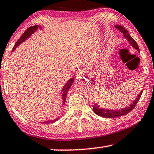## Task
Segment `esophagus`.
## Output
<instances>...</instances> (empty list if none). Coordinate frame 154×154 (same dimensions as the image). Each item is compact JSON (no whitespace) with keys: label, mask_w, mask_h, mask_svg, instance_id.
Returning a JSON list of instances; mask_svg holds the SVG:
<instances>
[{"label":"esophagus","mask_w":154,"mask_h":154,"mask_svg":"<svg viewBox=\"0 0 154 154\" xmlns=\"http://www.w3.org/2000/svg\"><path fill=\"white\" fill-rule=\"evenodd\" d=\"M76 78H77V80H79L81 82L87 80V78L85 77V76L84 75L82 71H79L78 72H77V74H76Z\"/></svg>","instance_id":"34e87169"}]
</instances>
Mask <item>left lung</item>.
I'll list each match as a JSON object with an SVG mask.
<instances>
[{
	"instance_id": "obj_1",
	"label": "left lung",
	"mask_w": 154,
	"mask_h": 154,
	"mask_svg": "<svg viewBox=\"0 0 154 154\" xmlns=\"http://www.w3.org/2000/svg\"><path fill=\"white\" fill-rule=\"evenodd\" d=\"M115 28H117L119 30L121 31V32L123 33L124 38L127 40V41L129 42V43L133 47L134 49L137 50L138 52H140L137 43L136 42L135 40L131 38V35H130L129 33V32H128V30H126V28H124L123 26H122V25H115ZM91 80L92 82V83L95 85V80L94 79V78H91ZM142 92H143V90L141 91V92L138 94L137 98H136L135 100H134L133 102L129 105V106H126V107L124 108L119 109H104V108L100 107L99 105L94 104V106H93V111H94L95 114H97L98 116H102V117H104V118H116L121 116L126 115V114H127L128 113H129L134 107H135L136 105L137 104V102H139L140 98H141Z\"/></svg>"
}]
</instances>
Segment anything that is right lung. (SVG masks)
Segmentation results:
<instances>
[{
  "label": "right lung",
  "instance_id": "obj_1",
  "mask_svg": "<svg viewBox=\"0 0 154 154\" xmlns=\"http://www.w3.org/2000/svg\"><path fill=\"white\" fill-rule=\"evenodd\" d=\"M42 28H42V27H41V26H40V25H35V26L30 27V28H28L26 30V31H25V32H24V33L22 35V36L20 37V39H19V40L16 42V43H15L14 47H13V49L12 50V52L14 51V50L16 49L17 47L20 45L22 43V42H25L26 40H28V39L30 38V37L35 32L38 31V29H40V30H42ZM74 79H75L74 78L69 79V80L67 81V82L65 84V85H64L63 88L62 89V97H63V106H65L66 97H67V92H68V91H69V88H70V87H72V84L74 82ZM60 118V116H58V117L54 118V119L45 121V122H42V123H43V124L53 123V122H56V121L59 120Z\"/></svg>",
  "mask_w": 154,
  "mask_h": 154
}]
</instances>
